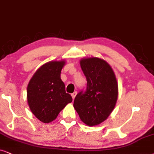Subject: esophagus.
I'll return each instance as SVG.
<instances>
[{"label":"esophagus","instance_id":"obj_1","mask_svg":"<svg viewBox=\"0 0 154 154\" xmlns=\"http://www.w3.org/2000/svg\"><path fill=\"white\" fill-rule=\"evenodd\" d=\"M77 91H74V92H73V93L71 94L72 97V98H73V99H75V96H76V95H77Z\"/></svg>","mask_w":154,"mask_h":154}]
</instances>
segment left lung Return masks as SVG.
Segmentation results:
<instances>
[{"instance_id": "obj_1", "label": "left lung", "mask_w": 154, "mask_h": 154, "mask_svg": "<svg viewBox=\"0 0 154 154\" xmlns=\"http://www.w3.org/2000/svg\"><path fill=\"white\" fill-rule=\"evenodd\" d=\"M80 65L87 85L85 91L77 94L73 106L84 123L97 125L108 118L116 106L118 82L112 67L103 59L83 58Z\"/></svg>"}]
</instances>
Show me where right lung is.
<instances>
[{
	"label": "right lung",
	"mask_w": 154,
	"mask_h": 154,
	"mask_svg": "<svg viewBox=\"0 0 154 154\" xmlns=\"http://www.w3.org/2000/svg\"><path fill=\"white\" fill-rule=\"evenodd\" d=\"M65 60L51 61L39 67L27 86V102L32 113L40 121L49 123L57 118L72 98L65 92L60 72Z\"/></svg>",
	"instance_id": "obj_1"
}]
</instances>
